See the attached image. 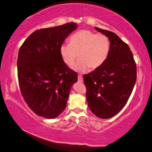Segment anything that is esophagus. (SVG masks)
Listing matches in <instances>:
<instances>
[{"label":"esophagus","mask_w":152,"mask_h":152,"mask_svg":"<svg viewBox=\"0 0 152 152\" xmlns=\"http://www.w3.org/2000/svg\"><path fill=\"white\" fill-rule=\"evenodd\" d=\"M78 81L80 82V83H82V82L83 81V77H82L81 75H78Z\"/></svg>","instance_id":"obj_1"}]
</instances>
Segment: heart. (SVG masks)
Returning a JSON list of instances; mask_svg holds the SVG:
<instances>
[{"instance_id": "heart-1", "label": "heart", "mask_w": 152, "mask_h": 152, "mask_svg": "<svg viewBox=\"0 0 152 152\" xmlns=\"http://www.w3.org/2000/svg\"><path fill=\"white\" fill-rule=\"evenodd\" d=\"M70 43L60 46L59 53L64 63L73 65L78 57L81 59L73 66L79 72L86 71L89 67L95 70L101 67L107 59L110 52V39L103 34H96L89 30H81L72 34Z\"/></svg>"}]
</instances>
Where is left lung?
Listing matches in <instances>:
<instances>
[{"instance_id":"8db88e82","label":"left lung","mask_w":152,"mask_h":152,"mask_svg":"<svg viewBox=\"0 0 152 152\" xmlns=\"http://www.w3.org/2000/svg\"><path fill=\"white\" fill-rule=\"evenodd\" d=\"M95 29L110 39V52L101 67L84 75L83 81L90 110L98 118L109 119L128 101L137 79L136 64L128 45L115 33Z\"/></svg>"}]
</instances>
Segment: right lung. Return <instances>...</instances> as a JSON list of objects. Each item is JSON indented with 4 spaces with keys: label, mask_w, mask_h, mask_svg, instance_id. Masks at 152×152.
I'll list each match as a JSON object with an SVG mask.
<instances>
[{
    "label": "right lung",
    "mask_w": 152,
    "mask_h": 152,
    "mask_svg": "<svg viewBox=\"0 0 152 152\" xmlns=\"http://www.w3.org/2000/svg\"><path fill=\"white\" fill-rule=\"evenodd\" d=\"M77 27L69 23L33 32L18 51L17 71L21 94L37 115L53 119L66 107L77 74L61 57L59 48Z\"/></svg>",
    "instance_id": "right-lung-1"
}]
</instances>
